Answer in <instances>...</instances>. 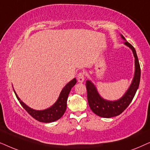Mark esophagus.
I'll list each match as a JSON object with an SVG mask.
<instances>
[{"mask_svg": "<svg viewBox=\"0 0 150 150\" xmlns=\"http://www.w3.org/2000/svg\"><path fill=\"white\" fill-rule=\"evenodd\" d=\"M77 81L79 83H82L84 81V74L83 73H79L77 75Z\"/></svg>", "mask_w": 150, "mask_h": 150, "instance_id": "34e87169", "label": "esophagus"}]
</instances>
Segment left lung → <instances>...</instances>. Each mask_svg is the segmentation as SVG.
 <instances>
[{"label": "left lung", "instance_id": "8db88e82", "mask_svg": "<svg viewBox=\"0 0 150 150\" xmlns=\"http://www.w3.org/2000/svg\"><path fill=\"white\" fill-rule=\"evenodd\" d=\"M121 37L125 41L124 45L132 50L134 57V75L130 86L125 93L117 100H106L101 97L97 91V88L91 80H87L86 83V86L87 89L88 102L91 110L97 115L103 117V118H111L122 113L132 101L139 88V83H140L141 68L137 52L133 46L131 45L128 42H127L122 35H121Z\"/></svg>", "mask_w": 150, "mask_h": 150}]
</instances>
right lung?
<instances>
[{
	"mask_svg": "<svg viewBox=\"0 0 150 150\" xmlns=\"http://www.w3.org/2000/svg\"><path fill=\"white\" fill-rule=\"evenodd\" d=\"M77 83L76 79L74 78L71 81H69L64 87L62 90L60 94H59L58 99L55 101V103L52 106L49 108H47L42 110H36L28 106L25 103L23 102L17 95L16 93L13 89L14 93L16 96L18 100L19 101L22 106L25 109V110L33 118L36 119L40 122L43 123H51L58 120L62 117L64 114L66 110H67V99L69 94L71 91L72 88Z\"/></svg>",
	"mask_w": 150,
	"mask_h": 150,
	"instance_id": "add662e5",
	"label": "right lung"
}]
</instances>
